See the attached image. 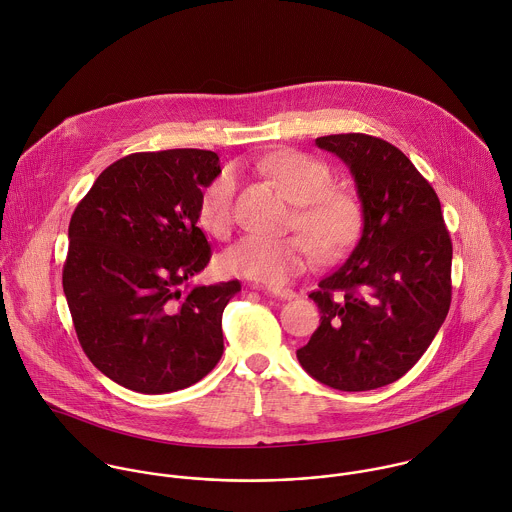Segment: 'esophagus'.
Wrapping results in <instances>:
<instances>
[{"label": "esophagus", "instance_id": "1", "mask_svg": "<svg viewBox=\"0 0 512 512\" xmlns=\"http://www.w3.org/2000/svg\"><path fill=\"white\" fill-rule=\"evenodd\" d=\"M265 293L271 295V297L283 299V301H289V299H295V297H297L291 289H281V287H265Z\"/></svg>", "mask_w": 512, "mask_h": 512}]
</instances>
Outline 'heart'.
Instances as JSON below:
<instances>
[{
  "instance_id": "b5f03b06",
  "label": "heart",
  "mask_w": 512,
  "mask_h": 512,
  "mask_svg": "<svg viewBox=\"0 0 512 512\" xmlns=\"http://www.w3.org/2000/svg\"><path fill=\"white\" fill-rule=\"evenodd\" d=\"M257 167L297 205L293 225L312 241L319 257H335L353 243L361 225L359 203L333 187V173L323 161L299 151H277L261 157ZM237 185L235 171L223 169L201 195L199 219L215 237L227 235L235 221ZM306 240L249 235L223 255L221 265L229 275L279 287L311 265L313 250Z\"/></svg>"
}]
</instances>
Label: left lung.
<instances>
[{
  "mask_svg": "<svg viewBox=\"0 0 512 512\" xmlns=\"http://www.w3.org/2000/svg\"><path fill=\"white\" fill-rule=\"evenodd\" d=\"M315 143L349 167L363 231L309 295L321 325L297 359L327 387L371 391L401 379L445 323L453 243L435 189L401 149L365 133Z\"/></svg>",
  "mask_w": 512,
  "mask_h": 512,
  "instance_id": "obj_1",
  "label": "left lung"
}]
</instances>
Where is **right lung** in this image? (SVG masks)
Listing matches in <instances>:
<instances>
[{
    "mask_svg": "<svg viewBox=\"0 0 512 512\" xmlns=\"http://www.w3.org/2000/svg\"><path fill=\"white\" fill-rule=\"evenodd\" d=\"M221 173L205 149L131 153L75 207L63 293L89 361L117 385L173 393L223 355V309L241 283L182 287L211 247L197 227L203 189Z\"/></svg>",
    "mask_w": 512,
    "mask_h": 512,
    "instance_id": "right-lung-1",
    "label": "right lung"
}]
</instances>
